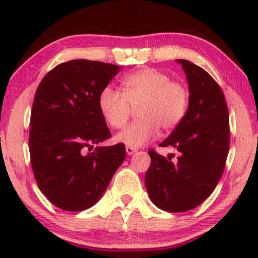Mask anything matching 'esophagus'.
<instances>
[{
	"instance_id": "1",
	"label": "esophagus",
	"mask_w": 258,
	"mask_h": 258,
	"mask_svg": "<svg viewBox=\"0 0 258 258\" xmlns=\"http://www.w3.org/2000/svg\"><path fill=\"white\" fill-rule=\"evenodd\" d=\"M136 152H137V149H136V148L126 147V153H127V155H132V154H135Z\"/></svg>"
}]
</instances>
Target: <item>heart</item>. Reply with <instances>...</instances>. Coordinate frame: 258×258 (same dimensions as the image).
<instances>
[{
	"label": "heart",
	"instance_id": "heart-1",
	"mask_svg": "<svg viewBox=\"0 0 258 258\" xmlns=\"http://www.w3.org/2000/svg\"><path fill=\"white\" fill-rule=\"evenodd\" d=\"M122 93L105 87L98 96V108L106 122L114 128L126 125L131 106H137L138 119L115 141L127 147L139 148L156 138L159 126L172 130L184 119L189 105V91L184 85L171 81L166 73L143 68L128 74L121 81Z\"/></svg>",
	"mask_w": 258,
	"mask_h": 258
}]
</instances>
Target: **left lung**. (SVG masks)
<instances>
[{
  "label": "left lung",
  "mask_w": 258,
  "mask_h": 258,
  "mask_svg": "<svg viewBox=\"0 0 258 258\" xmlns=\"http://www.w3.org/2000/svg\"><path fill=\"white\" fill-rule=\"evenodd\" d=\"M189 88L186 114L160 147L179 152L170 156L149 150L152 164L146 174L150 200L167 212H185L211 195L223 173L229 150V114L221 87L205 70L177 59Z\"/></svg>",
  "instance_id": "8db88e82"
}]
</instances>
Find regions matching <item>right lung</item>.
<instances>
[{"label": "right lung", "mask_w": 258, "mask_h": 258, "mask_svg": "<svg viewBox=\"0 0 258 258\" xmlns=\"http://www.w3.org/2000/svg\"><path fill=\"white\" fill-rule=\"evenodd\" d=\"M119 70V65L75 59L51 70L35 93L29 135L32 171L40 190L65 211L93 206L125 161L122 143L84 153L110 138L98 96Z\"/></svg>", "instance_id": "right-lung-1"}]
</instances>
